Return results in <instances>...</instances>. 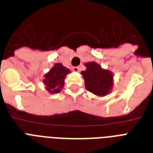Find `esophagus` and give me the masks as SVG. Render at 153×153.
<instances>
[{
	"label": "esophagus",
	"mask_w": 153,
	"mask_h": 153,
	"mask_svg": "<svg viewBox=\"0 0 153 153\" xmlns=\"http://www.w3.org/2000/svg\"><path fill=\"white\" fill-rule=\"evenodd\" d=\"M73 71L74 72H79L80 71V68H79V67H73Z\"/></svg>",
	"instance_id": "34e87169"
}]
</instances>
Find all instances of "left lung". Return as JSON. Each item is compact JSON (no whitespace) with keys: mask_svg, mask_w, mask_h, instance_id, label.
<instances>
[{"mask_svg":"<svg viewBox=\"0 0 153 153\" xmlns=\"http://www.w3.org/2000/svg\"><path fill=\"white\" fill-rule=\"evenodd\" d=\"M84 65L86 69L81 74L86 90L98 97L109 94L114 86V74L95 62H86Z\"/></svg>","mask_w":153,"mask_h":153,"instance_id":"obj_1","label":"left lung"}]
</instances>
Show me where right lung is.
Instances as JSON below:
<instances>
[{"mask_svg": "<svg viewBox=\"0 0 153 153\" xmlns=\"http://www.w3.org/2000/svg\"><path fill=\"white\" fill-rule=\"evenodd\" d=\"M71 73L68 68L63 67L62 63H55L48 73L44 74L43 82L45 89L50 94L59 93L63 88L66 76Z\"/></svg>", "mask_w": 153, "mask_h": 153, "instance_id": "1", "label": "right lung"}]
</instances>
